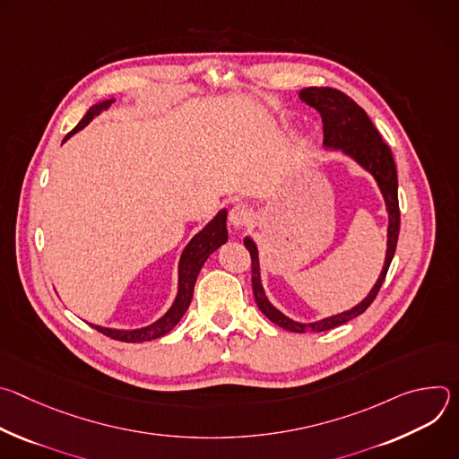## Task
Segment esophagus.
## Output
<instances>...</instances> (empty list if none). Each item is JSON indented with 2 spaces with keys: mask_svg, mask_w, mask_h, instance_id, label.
<instances>
[{
  "mask_svg": "<svg viewBox=\"0 0 459 459\" xmlns=\"http://www.w3.org/2000/svg\"><path fill=\"white\" fill-rule=\"evenodd\" d=\"M250 220V211L248 207L245 205H236L230 209V214H229V221L234 229H243Z\"/></svg>",
  "mask_w": 459,
  "mask_h": 459,
  "instance_id": "obj_1",
  "label": "esophagus"
}]
</instances>
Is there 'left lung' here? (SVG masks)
Segmentation results:
<instances>
[{
	"label": "left lung",
	"instance_id": "left-lung-1",
	"mask_svg": "<svg viewBox=\"0 0 459 459\" xmlns=\"http://www.w3.org/2000/svg\"><path fill=\"white\" fill-rule=\"evenodd\" d=\"M298 98L303 103H307L308 107H314L321 114L323 133H325L323 147L343 152L345 156L354 160L363 170H367L374 178V181L383 195L385 209L388 214L386 252H385L383 269H381L379 278L376 280L374 287L367 294V298L361 299L351 310L323 317L317 321H310V323L296 321V319L285 316L281 310H278L271 303V299L267 298V292L264 289V283H261L257 245L250 236H247L243 239V243L248 248L250 257H252V289H254V298H255L259 310L264 312L273 323L283 326V329H287V331L323 333V331L334 329V326L343 325V323L351 321L352 317L363 314L381 289V283L390 267V261H392V257H394L396 243H398V236H400L398 172H396L394 158H392L388 145L383 143L374 123L370 121L367 112L347 94H343L336 89H331V87H308V89H301L298 92Z\"/></svg>",
	"mask_w": 459,
	"mask_h": 459
}]
</instances>
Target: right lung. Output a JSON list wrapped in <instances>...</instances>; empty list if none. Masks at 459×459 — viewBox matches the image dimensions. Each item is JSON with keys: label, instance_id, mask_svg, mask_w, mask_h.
<instances>
[{"label": "right lung", "instance_id": "right-lung-1", "mask_svg": "<svg viewBox=\"0 0 459 459\" xmlns=\"http://www.w3.org/2000/svg\"><path fill=\"white\" fill-rule=\"evenodd\" d=\"M112 101H114V98L94 103L87 110L83 119L78 123V126L74 130H71L67 136H65L63 143L67 142L69 138H73L76 133H80L82 128H85L98 114L107 110ZM227 239H229L227 209H223L198 234H195L186 243V247L183 248V252L179 255V264H178V292H176V298H174L170 308L160 319H156L154 323H151L147 326H142V329H108V326L92 325V323L91 325L101 334H105L112 340H117V342H125V343H142V342H151V340L165 336L167 333H170L174 329L178 321L186 312V308L192 301L195 278H198L204 264L209 259V255L212 252H216L223 243H227Z\"/></svg>", "mask_w": 459, "mask_h": 459}]
</instances>
